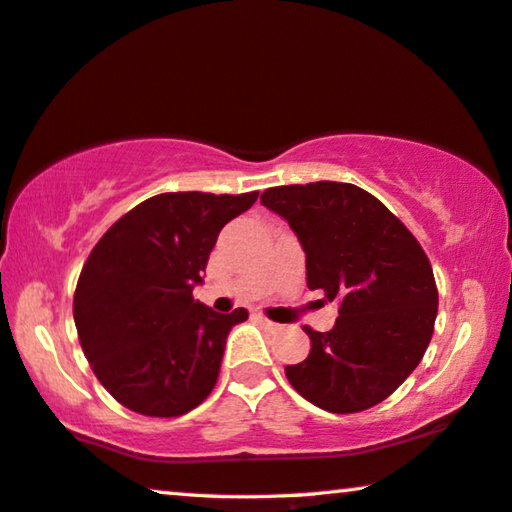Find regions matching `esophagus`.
Returning <instances> with one entry per match:
<instances>
[{
  "instance_id": "obj_1",
  "label": "esophagus",
  "mask_w": 512,
  "mask_h": 512,
  "mask_svg": "<svg viewBox=\"0 0 512 512\" xmlns=\"http://www.w3.org/2000/svg\"><path fill=\"white\" fill-rule=\"evenodd\" d=\"M256 321L263 325L265 330H279V323H274V321H270V318H265L263 314H256Z\"/></svg>"
}]
</instances>
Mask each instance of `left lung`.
Here are the masks:
<instances>
[{
  "mask_svg": "<svg viewBox=\"0 0 512 512\" xmlns=\"http://www.w3.org/2000/svg\"><path fill=\"white\" fill-rule=\"evenodd\" d=\"M261 203L288 221L307 254V286L339 305L335 328L286 367L302 397L330 413H358L390 397L425 355L439 291L409 228L369 191L346 182L272 187Z\"/></svg>",
  "mask_w": 512,
  "mask_h": 512,
  "instance_id": "left-lung-1",
  "label": "left lung"
}]
</instances>
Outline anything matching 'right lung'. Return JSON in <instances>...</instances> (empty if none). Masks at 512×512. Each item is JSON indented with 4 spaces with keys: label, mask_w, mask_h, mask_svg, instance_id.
I'll return each mask as SVG.
<instances>
[{
    "label": "right lung",
    "mask_w": 512,
    "mask_h": 512,
    "mask_svg": "<svg viewBox=\"0 0 512 512\" xmlns=\"http://www.w3.org/2000/svg\"><path fill=\"white\" fill-rule=\"evenodd\" d=\"M256 198L159 194L96 242L78 277L73 321L96 379L122 406L175 418L212 392L228 332L249 314H217L194 300V286L221 228Z\"/></svg>",
    "instance_id": "1"
}]
</instances>
